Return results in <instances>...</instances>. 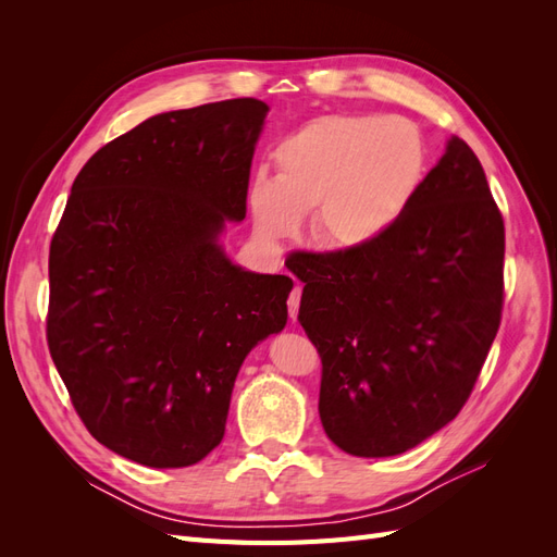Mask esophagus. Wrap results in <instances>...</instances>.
I'll return each instance as SVG.
<instances>
[{
	"mask_svg": "<svg viewBox=\"0 0 557 557\" xmlns=\"http://www.w3.org/2000/svg\"><path fill=\"white\" fill-rule=\"evenodd\" d=\"M299 299H301V288H299V285H295L290 297H288V313H290L293 320L297 318V311H299Z\"/></svg>",
	"mask_w": 557,
	"mask_h": 557,
	"instance_id": "esophagus-1",
	"label": "esophagus"
}]
</instances>
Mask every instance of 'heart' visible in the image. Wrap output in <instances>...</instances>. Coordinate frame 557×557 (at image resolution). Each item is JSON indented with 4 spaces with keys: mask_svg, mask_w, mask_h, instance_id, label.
<instances>
[{
    "mask_svg": "<svg viewBox=\"0 0 557 557\" xmlns=\"http://www.w3.org/2000/svg\"><path fill=\"white\" fill-rule=\"evenodd\" d=\"M276 176L250 185L260 239L278 244L311 213V242L334 252L379 244L407 213L428 174L423 134L404 117L318 115L274 150Z\"/></svg>",
    "mask_w": 557,
    "mask_h": 557,
    "instance_id": "obj_1",
    "label": "heart"
}]
</instances>
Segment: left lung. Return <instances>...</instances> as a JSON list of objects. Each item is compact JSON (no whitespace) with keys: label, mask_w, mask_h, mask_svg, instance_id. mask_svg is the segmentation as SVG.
I'll return each mask as SVG.
<instances>
[{"label":"left lung","mask_w":557,"mask_h":557,"mask_svg":"<svg viewBox=\"0 0 557 557\" xmlns=\"http://www.w3.org/2000/svg\"><path fill=\"white\" fill-rule=\"evenodd\" d=\"M299 323L320 352L318 413L358 458H391L460 413L499 330L504 221L460 137L385 237L299 252Z\"/></svg>","instance_id":"1"}]
</instances>
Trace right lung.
Masks as SVG:
<instances>
[{
  "label": "right lung",
  "instance_id": "add662e5",
  "mask_svg": "<svg viewBox=\"0 0 557 557\" xmlns=\"http://www.w3.org/2000/svg\"><path fill=\"white\" fill-rule=\"evenodd\" d=\"M267 111L244 97L148 117L86 162L50 242V356L88 432L132 462L207 458L246 356L288 323L293 278L221 244Z\"/></svg>",
  "mask_w": 557,
  "mask_h": 557
}]
</instances>
